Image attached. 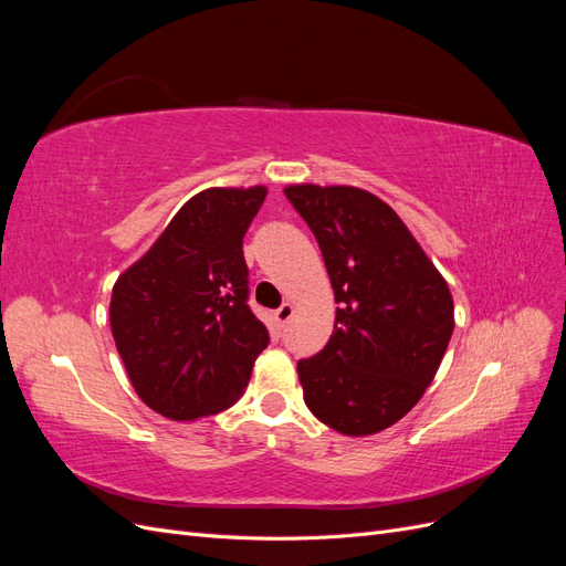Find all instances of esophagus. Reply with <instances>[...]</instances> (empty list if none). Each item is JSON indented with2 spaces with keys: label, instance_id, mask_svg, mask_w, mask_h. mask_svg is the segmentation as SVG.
<instances>
[{
  "label": "esophagus",
  "instance_id": "1",
  "mask_svg": "<svg viewBox=\"0 0 566 566\" xmlns=\"http://www.w3.org/2000/svg\"><path fill=\"white\" fill-rule=\"evenodd\" d=\"M293 314H295V304H290V302H285L281 310L273 314V318H276V323L279 325H285L290 318H293Z\"/></svg>",
  "mask_w": 566,
  "mask_h": 566
}]
</instances>
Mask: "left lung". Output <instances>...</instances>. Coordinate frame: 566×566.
Instances as JSON below:
<instances>
[{
	"label": "left lung",
	"mask_w": 566,
	"mask_h": 566,
	"mask_svg": "<svg viewBox=\"0 0 566 566\" xmlns=\"http://www.w3.org/2000/svg\"><path fill=\"white\" fill-rule=\"evenodd\" d=\"M335 290V331L297 375L312 413L347 437L401 420L430 387L453 335V297L385 200L356 186L293 184Z\"/></svg>",
	"instance_id": "left-lung-1"
}]
</instances>
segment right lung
Listing matches in <instances>:
<instances>
[{"instance_id": "1", "label": "right lung", "mask_w": 566, "mask_h": 566, "mask_svg": "<svg viewBox=\"0 0 566 566\" xmlns=\"http://www.w3.org/2000/svg\"><path fill=\"white\" fill-rule=\"evenodd\" d=\"M264 198L266 186L205 188L113 285L117 354L139 399L169 420L233 406L269 345L243 256Z\"/></svg>"}]
</instances>
